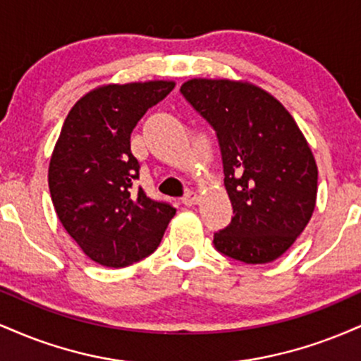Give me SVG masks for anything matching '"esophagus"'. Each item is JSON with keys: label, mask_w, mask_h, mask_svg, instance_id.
<instances>
[{"label": "esophagus", "mask_w": 361, "mask_h": 361, "mask_svg": "<svg viewBox=\"0 0 361 361\" xmlns=\"http://www.w3.org/2000/svg\"><path fill=\"white\" fill-rule=\"evenodd\" d=\"M181 202H183V205H186V207H192L198 202V195L195 192H190L188 190V192L183 195V198H181Z\"/></svg>", "instance_id": "obj_1"}]
</instances>
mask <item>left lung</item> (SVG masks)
I'll return each instance as SVG.
<instances>
[{
    "label": "left lung",
    "instance_id": "left-lung-1",
    "mask_svg": "<svg viewBox=\"0 0 361 361\" xmlns=\"http://www.w3.org/2000/svg\"><path fill=\"white\" fill-rule=\"evenodd\" d=\"M215 130L234 217L214 234L219 252L247 264L270 263L305 229L317 195V166L295 120L267 91L229 80L181 86Z\"/></svg>",
    "mask_w": 361,
    "mask_h": 361
}]
</instances>
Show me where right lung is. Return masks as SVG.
I'll list each match as a JSON object with an SVG mask.
<instances>
[{
    "mask_svg": "<svg viewBox=\"0 0 361 361\" xmlns=\"http://www.w3.org/2000/svg\"><path fill=\"white\" fill-rule=\"evenodd\" d=\"M171 81L109 85L85 94L64 120L49 166L57 217L94 263L123 268L147 258L176 209L137 186L130 134Z\"/></svg>",
    "mask_w": 361,
    "mask_h": 361,
    "instance_id": "1",
    "label": "right lung"
}]
</instances>
